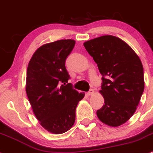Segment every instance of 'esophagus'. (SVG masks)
Returning <instances> with one entry per match:
<instances>
[{
  "label": "esophagus",
  "mask_w": 153,
  "mask_h": 153,
  "mask_svg": "<svg viewBox=\"0 0 153 153\" xmlns=\"http://www.w3.org/2000/svg\"><path fill=\"white\" fill-rule=\"evenodd\" d=\"M94 89H91L90 90H89V91H88V92H87V94H88V95H91V94H94Z\"/></svg>",
  "instance_id": "1"
}]
</instances>
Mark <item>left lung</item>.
Masks as SVG:
<instances>
[{
	"label": "left lung",
	"instance_id": "left-lung-1",
	"mask_svg": "<svg viewBox=\"0 0 153 153\" xmlns=\"http://www.w3.org/2000/svg\"><path fill=\"white\" fill-rule=\"evenodd\" d=\"M102 75L105 105L97 111L103 123L118 127L135 112L144 91V71L139 56L127 43L107 35L84 43Z\"/></svg>",
	"mask_w": 153,
	"mask_h": 153
}]
</instances>
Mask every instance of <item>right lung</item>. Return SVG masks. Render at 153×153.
<instances>
[{
	"label": "right lung",
	"mask_w": 153,
	"mask_h": 153,
	"mask_svg": "<svg viewBox=\"0 0 153 153\" xmlns=\"http://www.w3.org/2000/svg\"><path fill=\"white\" fill-rule=\"evenodd\" d=\"M74 45L72 39L43 45L27 68L26 91L33 112L41 126L53 134H62L73 126L76 106L84 97L68 83L65 62Z\"/></svg>",
	"instance_id": "obj_1"
}]
</instances>
